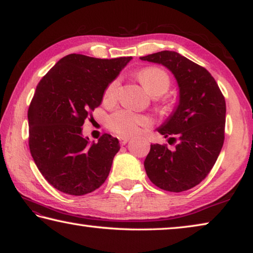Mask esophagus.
<instances>
[{"label":"esophagus","instance_id":"34e87169","mask_svg":"<svg viewBox=\"0 0 253 253\" xmlns=\"http://www.w3.org/2000/svg\"><path fill=\"white\" fill-rule=\"evenodd\" d=\"M119 143H121V145H125L127 144L128 140H129V138L128 137H119Z\"/></svg>","mask_w":253,"mask_h":253}]
</instances>
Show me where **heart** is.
Instances as JSON below:
<instances>
[{
    "instance_id": "b5f03b06",
    "label": "heart",
    "mask_w": 253,
    "mask_h": 253,
    "mask_svg": "<svg viewBox=\"0 0 253 253\" xmlns=\"http://www.w3.org/2000/svg\"><path fill=\"white\" fill-rule=\"evenodd\" d=\"M137 78L145 90L152 96H162L169 90L170 78L168 72L160 67H146L138 71ZM119 90V80L115 79L107 85L104 92V101L111 102L116 99ZM149 119L144 115L136 114L127 109H119L107 118V127L111 131L122 136L136 134L142 127L149 126Z\"/></svg>"
}]
</instances>
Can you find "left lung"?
Returning <instances> with one entry per match:
<instances>
[{
	"mask_svg": "<svg viewBox=\"0 0 253 253\" xmlns=\"http://www.w3.org/2000/svg\"><path fill=\"white\" fill-rule=\"evenodd\" d=\"M140 60L165 66L179 88L177 107L157 128L165 138L178 143L173 151L166 145H151L145 170L162 190L187 191L208 176L219 157L224 142L225 99L205 68L175 51H161Z\"/></svg>",
	"mask_w": 253,
	"mask_h": 253,
	"instance_id": "8db88e82",
	"label": "left lung"
}]
</instances>
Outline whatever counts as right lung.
Returning <instances> with one entry per match:
<instances>
[{
  "label": "right lung",
  "mask_w": 253,
  "mask_h": 253,
  "mask_svg": "<svg viewBox=\"0 0 253 253\" xmlns=\"http://www.w3.org/2000/svg\"><path fill=\"white\" fill-rule=\"evenodd\" d=\"M131 57L98 59L68 54L38 84L28 110L29 147L43 177L70 195H84L108 177L119 142L109 134L97 143L83 125L101 104L105 89Z\"/></svg>",
  "instance_id": "add662e5"
}]
</instances>
